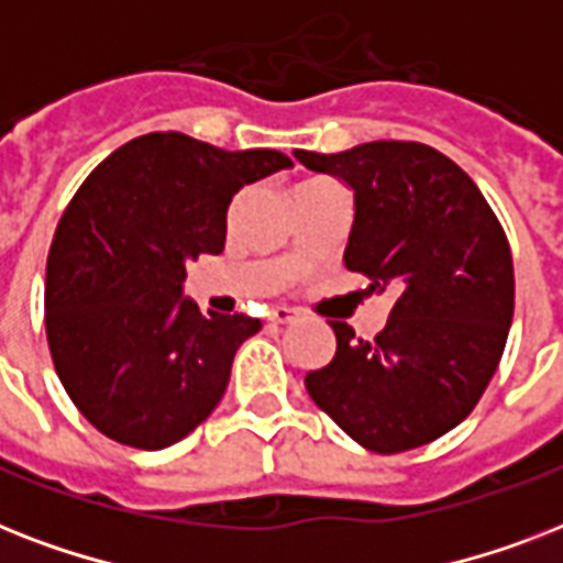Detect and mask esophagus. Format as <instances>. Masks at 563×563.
<instances>
[{"mask_svg":"<svg viewBox=\"0 0 563 563\" xmlns=\"http://www.w3.org/2000/svg\"><path fill=\"white\" fill-rule=\"evenodd\" d=\"M274 324H291V321H298V309L291 307H274L272 316H268Z\"/></svg>","mask_w":563,"mask_h":563,"instance_id":"1","label":"esophagus"}]
</instances>
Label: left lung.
I'll list each match as a JSON object with an SVG mask.
<instances>
[{
    "label": "left lung",
    "instance_id": "8db88e82",
    "mask_svg": "<svg viewBox=\"0 0 563 563\" xmlns=\"http://www.w3.org/2000/svg\"><path fill=\"white\" fill-rule=\"evenodd\" d=\"M307 169L353 189L344 265L394 307L365 342L330 321L335 356L307 391L371 453H402L459 427L488 388L515 318L506 230L471 175L423 143L295 152Z\"/></svg>",
    "mask_w": 563,
    "mask_h": 563
}]
</instances>
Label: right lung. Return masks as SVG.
Returning <instances> with one entry per match:
<instances>
[{
    "label": "right lung",
    "mask_w": 563,
    "mask_h": 563,
    "mask_svg": "<svg viewBox=\"0 0 563 563\" xmlns=\"http://www.w3.org/2000/svg\"><path fill=\"white\" fill-rule=\"evenodd\" d=\"M272 148L224 152L178 131L136 136L90 172L46 263L55 371L101 435L136 450L187 438L224 397L247 316H201L187 263L221 254L245 184L289 169Z\"/></svg>",
    "instance_id": "right-lung-1"
}]
</instances>
